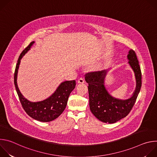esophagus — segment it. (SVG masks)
I'll return each mask as SVG.
<instances>
[{
    "label": "esophagus",
    "instance_id": "34e87169",
    "mask_svg": "<svg viewBox=\"0 0 157 157\" xmlns=\"http://www.w3.org/2000/svg\"><path fill=\"white\" fill-rule=\"evenodd\" d=\"M84 82V79L82 78H81L78 80V83L79 84H83Z\"/></svg>",
    "mask_w": 157,
    "mask_h": 157
}]
</instances>
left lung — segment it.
Wrapping results in <instances>:
<instances>
[{
	"instance_id": "1",
	"label": "left lung",
	"mask_w": 157,
	"mask_h": 157,
	"mask_svg": "<svg viewBox=\"0 0 157 157\" xmlns=\"http://www.w3.org/2000/svg\"><path fill=\"white\" fill-rule=\"evenodd\" d=\"M127 58L136 79V90L127 99L115 98L107 91L104 79L108 70L91 72L85 75V80L88 83L90 110L98 119L103 122L113 124L125 117L134 105L140 91L142 73L136 52L130 50Z\"/></svg>"
}]
</instances>
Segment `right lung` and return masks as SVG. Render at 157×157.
<instances>
[{
  "label": "right lung",
  "instance_id": "obj_1",
  "mask_svg": "<svg viewBox=\"0 0 157 157\" xmlns=\"http://www.w3.org/2000/svg\"><path fill=\"white\" fill-rule=\"evenodd\" d=\"M35 41L29 45L20 54L14 73V84L20 103L26 113L32 118L40 122H50L58 118L66 108L70 93L75 89L76 81H66L61 82L55 93L48 98L41 101L31 102L24 97L17 86V78L20 59L30 50Z\"/></svg>",
  "mask_w": 157,
  "mask_h": 157
}]
</instances>
